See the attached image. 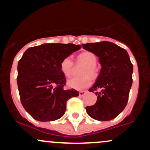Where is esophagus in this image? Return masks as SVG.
Returning a JSON list of instances; mask_svg holds the SVG:
<instances>
[{
	"label": "esophagus",
	"instance_id": "1",
	"mask_svg": "<svg viewBox=\"0 0 150 150\" xmlns=\"http://www.w3.org/2000/svg\"><path fill=\"white\" fill-rule=\"evenodd\" d=\"M86 93L87 91H85V90H82V91L79 92V95H80V96H84Z\"/></svg>",
	"mask_w": 150,
	"mask_h": 150
}]
</instances>
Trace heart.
Instances as JSON below:
<instances>
[{"mask_svg": "<svg viewBox=\"0 0 150 150\" xmlns=\"http://www.w3.org/2000/svg\"><path fill=\"white\" fill-rule=\"evenodd\" d=\"M98 61L97 56L90 51H84L76 57L77 64H83L85 66L82 70L80 78H72L67 81L69 88L77 90H82L88 88L92 84L91 78H95L98 75L96 63ZM75 65L70 57H66L60 62V70L66 78H70L73 73Z\"/></svg>", "mask_w": 150, "mask_h": 150, "instance_id": "1", "label": "heart"}]
</instances>
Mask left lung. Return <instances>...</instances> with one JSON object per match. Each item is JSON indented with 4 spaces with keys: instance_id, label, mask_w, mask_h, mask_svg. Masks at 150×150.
Segmentation results:
<instances>
[{
    "instance_id": "8db88e82",
    "label": "left lung",
    "mask_w": 150,
    "mask_h": 150,
    "mask_svg": "<svg viewBox=\"0 0 150 150\" xmlns=\"http://www.w3.org/2000/svg\"><path fill=\"white\" fill-rule=\"evenodd\" d=\"M85 50L99 57L101 70L95 85L89 90L96 91V103L85 108L93 119L108 121L122 112L129 98L132 84L133 65L127 52L112 42H103L82 45Z\"/></svg>"
}]
</instances>
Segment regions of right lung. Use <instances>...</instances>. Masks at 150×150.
<instances>
[{"label": "right lung", "mask_w": 150, "mask_h": 150, "mask_svg": "<svg viewBox=\"0 0 150 150\" xmlns=\"http://www.w3.org/2000/svg\"><path fill=\"white\" fill-rule=\"evenodd\" d=\"M81 46L46 43L30 47L18 64V87L24 109L36 120L53 121L65 114L66 103L79 95L74 89L65 90L60 62Z\"/></svg>", "instance_id": "obj_1"}]
</instances>
